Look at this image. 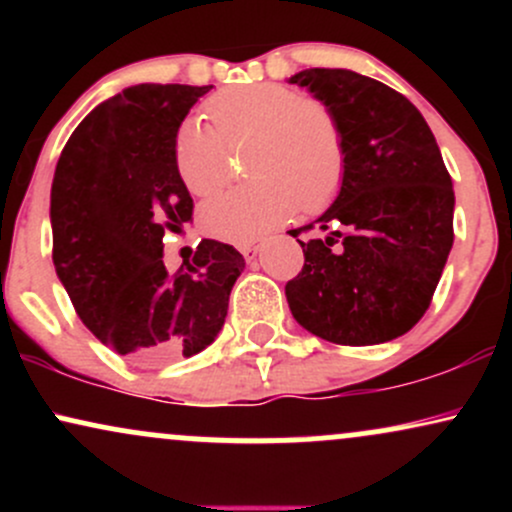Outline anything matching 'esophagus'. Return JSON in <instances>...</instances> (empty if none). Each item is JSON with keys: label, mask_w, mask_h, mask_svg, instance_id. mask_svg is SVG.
I'll use <instances>...</instances> for the list:
<instances>
[{"label": "esophagus", "mask_w": 512, "mask_h": 512, "mask_svg": "<svg viewBox=\"0 0 512 512\" xmlns=\"http://www.w3.org/2000/svg\"><path fill=\"white\" fill-rule=\"evenodd\" d=\"M260 248H262V243H260V240H252V243H243V245H238L240 255H243L245 260H248V262L255 260V257H257V252H260Z\"/></svg>", "instance_id": "obj_1"}]
</instances>
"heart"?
Returning <instances> with one entry per match:
<instances>
[{
	"mask_svg": "<svg viewBox=\"0 0 512 512\" xmlns=\"http://www.w3.org/2000/svg\"><path fill=\"white\" fill-rule=\"evenodd\" d=\"M211 126L187 117L175 134V168L197 197L216 192L231 173L223 144L252 138L248 175L255 182L226 190L199 211L207 236L248 243L301 211L325 207L339 190L344 144L332 110L284 84L223 88L204 103Z\"/></svg>",
	"mask_w": 512,
	"mask_h": 512,
	"instance_id": "obj_1",
	"label": "heart"
}]
</instances>
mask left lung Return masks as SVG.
<instances>
[{
    "label": "left lung",
    "mask_w": 512,
    "mask_h": 512,
    "mask_svg": "<svg viewBox=\"0 0 512 512\" xmlns=\"http://www.w3.org/2000/svg\"><path fill=\"white\" fill-rule=\"evenodd\" d=\"M291 84L332 110L344 173L332 207L298 240L305 264L286 284L296 322L334 344L368 346L402 337L424 317L452 248L455 192L424 115L351 69H303Z\"/></svg>",
    "instance_id": "left-lung-1"
}]
</instances>
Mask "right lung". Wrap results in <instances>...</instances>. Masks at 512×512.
<instances>
[{"mask_svg":"<svg viewBox=\"0 0 512 512\" xmlns=\"http://www.w3.org/2000/svg\"><path fill=\"white\" fill-rule=\"evenodd\" d=\"M209 88H125L81 120L52 180V262L64 291L105 346L146 366L207 349L245 269L219 240H202L175 274L163 264V233L192 219L175 134Z\"/></svg>","mask_w":512,"mask_h":512,"instance_id":"right-lung-1","label":"right lung"}]
</instances>
